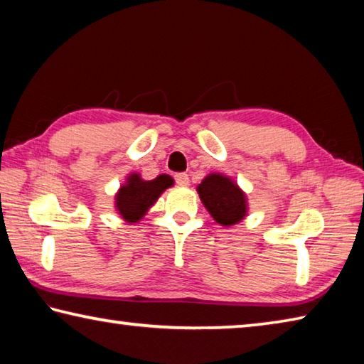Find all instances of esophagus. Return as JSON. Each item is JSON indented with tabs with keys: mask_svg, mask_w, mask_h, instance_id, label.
Wrapping results in <instances>:
<instances>
[{
	"mask_svg": "<svg viewBox=\"0 0 364 364\" xmlns=\"http://www.w3.org/2000/svg\"><path fill=\"white\" fill-rule=\"evenodd\" d=\"M174 178H176V182L178 183V186H182V187L188 186V182H190L188 174H186V172H178V174L174 176Z\"/></svg>",
	"mask_w": 364,
	"mask_h": 364,
	"instance_id": "obj_1",
	"label": "esophagus"
}]
</instances>
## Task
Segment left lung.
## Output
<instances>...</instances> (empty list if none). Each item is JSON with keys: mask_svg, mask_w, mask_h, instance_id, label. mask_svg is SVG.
Listing matches in <instances>:
<instances>
[{"mask_svg": "<svg viewBox=\"0 0 364 364\" xmlns=\"http://www.w3.org/2000/svg\"><path fill=\"white\" fill-rule=\"evenodd\" d=\"M196 190L203 205L218 224L230 227L245 219L247 211L246 196L230 177L209 174Z\"/></svg>", "mask_w": 364, "mask_h": 364, "instance_id": "8db88e82", "label": "left lung"}]
</instances>
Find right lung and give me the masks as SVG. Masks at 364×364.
I'll return each mask as SVG.
<instances>
[{"label": "right lung", "instance_id": "1", "mask_svg": "<svg viewBox=\"0 0 364 364\" xmlns=\"http://www.w3.org/2000/svg\"><path fill=\"white\" fill-rule=\"evenodd\" d=\"M174 181L168 174L158 176L153 181H144L139 174H131L123 187L117 193V211L126 222H137L155 205L166 188H169Z\"/></svg>", "mask_w": 364, "mask_h": 364}]
</instances>
